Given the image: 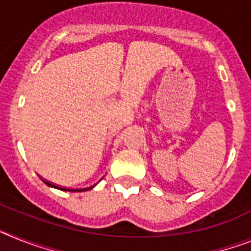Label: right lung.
I'll use <instances>...</instances> for the list:
<instances>
[{
    "label": "right lung",
    "instance_id": "obj_1",
    "mask_svg": "<svg viewBox=\"0 0 251 251\" xmlns=\"http://www.w3.org/2000/svg\"><path fill=\"white\" fill-rule=\"evenodd\" d=\"M44 182H46V184H47V185H48V186L56 187V189H60V190H64V191H66V190H69V191H84V190H88V189H84V190H71V189H65V187H60V186H56V185H53V184H50V182H48V181H44ZM92 187H94V186H92ZM92 187H89V189H92Z\"/></svg>",
    "mask_w": 251,
    "mask_h": 251
}]
</instances>
